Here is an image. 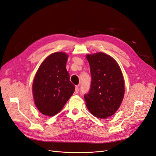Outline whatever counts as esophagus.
<instances>
[{
    "label": "esophagus",
    "instance_id": "obj_1",
    "mask_svg": "<svg viewBox=\"0 0 156 156\" xmlns=\"http://www.w3.org/2000/svg\"><path fill=\"white\" fill-rule=\"evenodd\" d=\"M75 92H76V94H78V92H79V87H77V86H76V88H75Z\"/></svg>",
    "mask_w": 156,
    "mask_h": 156
}]
</instances>
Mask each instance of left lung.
Returning <instances> with one entry per match:
<instances>
[{
  "mask_svg": "<svg viewBox=\"0 0 156 156\" xmlns=\"http://www.w3.org/2000/svg\"><path fill=\"white\" fill-rule=\"evenodd\" d=\"M90 64L92 83L84 95L86 105L93 115L106 119L120 107L125 95V80L121 68L110 55L98 52L86 55Z\"/></svg>",
  "mask_w": 156,
  "mask_h": 156,
  "instance_id": "obj_1",
  "label": "left lung"
}]
</instances>
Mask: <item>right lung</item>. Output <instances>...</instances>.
<instances>
[{
    "instance_id": "1",
    "label": "right lung",
    "mask_w": 156,
    "mask_h": 156,
    "mask_svg": "<svg viewBox=\"0 0 156 156\" xmlns=\"http://www.w3.org/2000/svg\"><path fill=\"white\" fill-rule=\"evenodd\" d=\"M68 55L58 51L48 55L35 73L32 84L34 103L44 115L58 114L74 92L66 68Z\"/></svg>"
}]
</instances>
